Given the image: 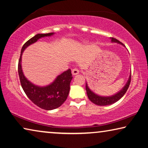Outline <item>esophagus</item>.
I'll use <instances>...</instances> for the list:
<instances>
[{
	"instance_id": "esophagus-1",
	"label": "esophagus",
	"mask_w": 148,
	"mask_h": 148,
	"mask_svg": "<svg viewBox=\"0 0 148 148\" xmlns=\"http://www.w3.org/2000/svg\"><path fill=\"white\" fill-rule=\"evenodd\" d=\"M71 72H72V74L73 75H76L79 73V71L77 68H73L72 69Z\"/></svg>"
}]
</instances>
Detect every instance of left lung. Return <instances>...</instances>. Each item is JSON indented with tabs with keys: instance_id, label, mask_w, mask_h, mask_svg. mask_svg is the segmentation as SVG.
Instances as JSON below:
<instances>
[{
	"instance_id": "8db88e82",
	"label": "left lung",
	"mask_w": 148,
	"mask_h": 148,
	"mask_svg": "<svg viewBox=\"0 0 148 148\" xmlns=\"http://www.w3.org/2000/svg\"><path fill=\"white\" fill-rule=\"evenodd\" d=\"M111 41H112V42L118 43L123 45V44L122 43L120 42L119 40H116V38H111ZM131 79V75L129 76V80L127 81V82L125 86H124L120 92H118L117 94H116L114 95H112V96H109V97H103V96H100V95L95 94V93L93 92L92 90L89 88V87L88 86L87 82H86V90L87 95L89 99L93 103H94V104L97 105L106 106V105H112L113 103L117 102L118 100H120L121 98L123 96L124 94H125L129 86V85H130Z\"/></svg>"
}]
</instances>
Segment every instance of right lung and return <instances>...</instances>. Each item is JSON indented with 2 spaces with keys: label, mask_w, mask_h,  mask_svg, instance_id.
Instances as JSON below:
<instances>
[{
  "label": "right lung",
  "mask_w": 148,
  "mask_h": 148,
  "mask_svg": "<svg viewBox=\"0 0 148 148\" xmlns=\"http://www.w3.org/2000/svg\"><path fill=\"white\" fill-rule=\"evenodd\" d=\"M53 34V32L38 34L28 40L21 49L18 63V73L21 84L26 95L36 105L47 110L58 108L67 99L70 90V82L73 79L71 69H69L62 73L48 86H38L30 82L25 77L21 67V56L23 51L28 46L36 42L39 39Z\"/></svg>",
  "instance_id": "1"
}]
</instances>
